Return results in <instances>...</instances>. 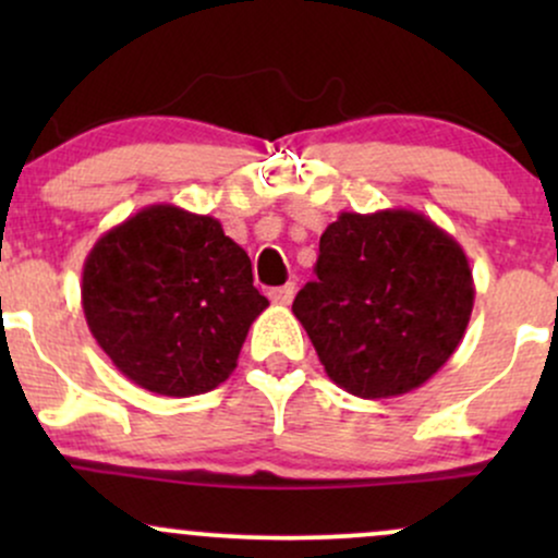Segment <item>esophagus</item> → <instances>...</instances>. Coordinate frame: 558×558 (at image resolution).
<instances>
[{"instance_id":"1","label":"esophagus","mask_w":558,"mask_h":558,"mask_svg":"<svg viewBox=\"0 0 558 558\" xmlns=\"http://www.w3.org/2000/svg\"><path fill=\"white\" fill-rule=\"evenodd\" d=\"M293 293H296V283H286V286H280V288H272L270 299L275 301V304H291Z\"/></svg>"}]
</instances>
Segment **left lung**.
Here are the masks:
<instances>
[{"label": "left lung", "instance_id": "obj_1", "mask_svg": "<svg viewBox=\"0 0 558 558\" xmlns=\"http://www.w3.org/2000/svg\"><path fill=\"white\" fill-rule=\"evenodd\" d=\"M293 299L325 373L360 399L420 388L462 343L475 304L464 248L414 209L341 213Z\"/></svg>", "mask_w": 558, "mask_h": 558}]
</instances>
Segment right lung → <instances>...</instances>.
I'll return each mask as SVG.
<instances>
[{
    "label": "right lung",
    "mask_w": 558,
    "mask_h": 558,
    "mask_svg": "<svg viewBox=\"0 0 558 558\" xmlns=\"http://www.w3.org/2000/svg\"><path fill=\"white\" fill-rule=\"evenodd\" d=\"M81 304L96 343L128 380L185 399L228 380L270 301L220 220L151 204L94 243Z\"/></svg>",
    "instance_id": "add662e5"
}]
</instances>
